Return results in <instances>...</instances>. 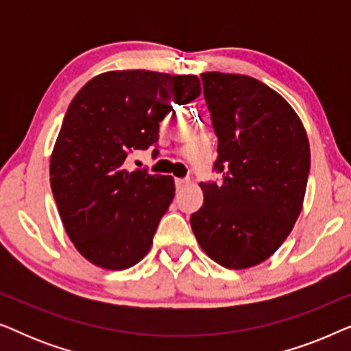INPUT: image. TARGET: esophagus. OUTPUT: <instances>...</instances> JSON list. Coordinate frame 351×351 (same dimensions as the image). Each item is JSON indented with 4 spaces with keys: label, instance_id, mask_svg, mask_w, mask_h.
I'll return each instance as SVG.
<instances>
[{
    "label": "esophagus",
    "instance_id": "esophagus-1",
    "mask_svg": "<svg viewBox=\"0 0 351 351\" xmlns=\"http://www.w3.org/2000/svg\"><path fill=\"white\" fill-rule=\"evenodd\" d=\"M174 182H176V189L182 190L186 184H189V179H176Z\"/></svg>",
    "mask_w": 351,
    "mask_h": 351
}]
</instances>
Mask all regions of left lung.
Wrapping results in <instances>:
<instances>
[{
	"mask_svg": "<svg viewBox=\"0 0 351 351\" xmlns=\"http://www.w3.org/2000/svg\"><path fill=\"white\" fill-rule=\"evenodd\" d=\"M217 136V182H201L204 203L190 223L219 265L241 270L267 261L289 237L310 174L300 118L276 90L246 75L201 73Z\"/></svg>",
	"mask_w": 351,
	"mask_h": 351,
	"instance_id": "left-lung-1",
	"label": "left lung"
}]
</instances>
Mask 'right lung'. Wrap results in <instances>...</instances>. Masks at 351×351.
<instances>
[{"mask_svg": "<svg viewBox=\"0 0 351 351\" xmlns=\"http://www.w3.org/2000/svg\"><path fill=\"white\" fill-rule=\"evenodd\" d=\"M199 94L195 75L124 70L95 76L71 100L51 155V189L66 234L94 265L124 270L150 251L174 179L128 171L126 158L158 147L174 104Z\"/></svg>", "mask_w": 351, "mask_h": 351, "instance_id": "add662e5", "label": "right lung"}]
</instances>
